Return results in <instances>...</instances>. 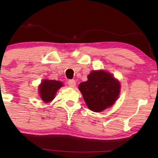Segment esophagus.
Returning a JSON list of instances; mask_svg holds the SVG:
<instances>
[{
  "label": "esophagus",
  "instance_id": "1",
  "mask_svg": "<svg viewBox=\"0 0 158 158\" xmlns=\"http://www.w3.org/2000/svg\"><path fill=\"white\" fill-rule=\"evenodd\" d=\"M68 84L70 87L75 88V85H76V82H75V80H69V81H68Z\"/></svg>",
  "mask_w": 158,
  "mask_h": 158
}]
</instances>
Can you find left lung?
<instances>
[{"label":"left lung","mask_w":158,"mask_h":158,"mask_svg":"<svg viewBox=\"0 0 158 158\" xmlns=\"http://www.w3.org/2000/svg\"><path fill=\"white\" fill-rule=\"evenodd\" d=\"M88 109L101 112L111 106L120 93V83L111 73L104 70H93L88 81L78 85Z\"/></svg>","instance_id":"1"}]
</instances>
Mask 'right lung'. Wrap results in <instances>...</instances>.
Returning <instances> with one entry per match:
<instances>
[{
  "mask_svg": "<svg viewBox=\"0 0 158 158\" xmlns=\"http://www.w3.org/2000/svg\"><path fill=\"white\" fill-rule=\"evenodd\" d=\"M63 85L62 82L54 80H44L39 86V93L42 101L50 102L55 98L57 91Z\"/></svg>",
  "mask_w": 158,
  "mask_h": 158,
  "instance_id": "1",
  "label": "right lung"
}]
</instances>
